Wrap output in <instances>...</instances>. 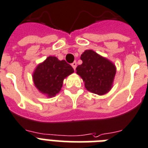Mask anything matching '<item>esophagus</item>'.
I'll return each instance as SVG.
<instances>
[{
    "instance_id": "obj_1",
    "label": "esophagus",
    "mask_w": 148,
    "mask_h": 148,
    "mask_svg": "<svg viewBox=\"0 0 148 148\" xmlns=\"http://www.w3.org/2000/svg\"><path fill=\"white\" fill-rule=\"evenodd\" d=\"M76 66H77V63H76V62H73V63H72V66H73V69H74V70H75V68H76Z\"/></svg>"
}]
</instances>
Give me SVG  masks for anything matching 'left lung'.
Segmentation results:
<instances>
[{
    "label": "left lung",
    "mask_w": 148,
    "mask_h": 148,
    "mask_svg": "<svg viewBox=\"0 0 148 148\" xmlns=\"http://www.w3.org/2000/svg\"><path fill=\"white\" fill-rule=\"evenodd\" d=\"M80 59L82 63L75 70L83 80L86 89L99 95L108 92L116 73L114 63L92 49L86 50Z\"/></svg>",
    "instance_id": "1"
}]
</instances>
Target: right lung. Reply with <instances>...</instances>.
<instances>
[{"label":"right lung","mask_w":148,"mask_h":148,"mask_svg":"<svg viewBox=\"0 0 148 148\" xmlns=\"http://www.w3.org/2000/svg\"><path fill=\"white\" fill-rule=\"evenodd\" d=\"M74 72L65 60H59L56 56H49L36 67L33 80L36 88L48 98L60 92L63 80Z\"/></svg>","instance_id":"1"}]
</instances>
